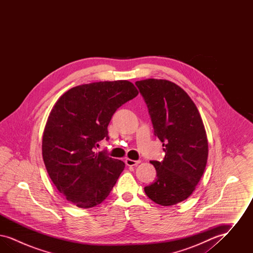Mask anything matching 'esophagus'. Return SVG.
Listing matches in <instances>:
<instances>
[{
  "instance_id": "obj_1",
  "label": "esophagus",
  "mask_w": 253,
  "mask_h": 253,
  "mask_svg": "<svg viewBox=\"0 0 253 253\" xmlns=\"http://www.w3.org/2000/svg\"><path fill=\"white\" fill-rule=\"evenodd\" d=\"M140 162H141L140 160H132V159H129V158H127V159L125 160V163H126L127 166H136V165H138Z\"/></svg>"
}]
</instances>
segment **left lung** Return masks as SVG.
Returning <instances> with one entry per match:
<instances>
[{
	"label": "left lung",
	"instance_id": "left-lung-1",
	"mask_svg": "<svg viewBox=\"0 0 253 253\" xmlns=\"http://www.w3.org/2000/svg\"><path fill=\"white\" fill-rule=\"evenodd\" d=\"M135 85L165 152L162 161H151L157 179L145 187V193L157 204H177L193 193L204 173L209 148L203 121L192 98L178 85L155 79Z\"/></svg>",
	"mask_w": 253,
	"mask_h": 253
}]
</instances>
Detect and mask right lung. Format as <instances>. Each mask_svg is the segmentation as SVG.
Segmentation results:
<instances>
[{
	"label": "right lung",
	"mask_w": 253,
	"mask_h": 253,
	"mask_svg": "<svg viewBox=\"0 0 253 253\" xmlns=\"http://www.w3.org/2000/svg\"><path fill=\"white\" fill-rule=\"evenodd\" d=\"M128 81L99 82L74 87L52 109L42 136V158L58 191L79 208L103 202L125 164L96 153L98 142L108 140L115 112L137 96Z\"/></svg>",
	"instance_id": "obj_1"
}]
</instances>
